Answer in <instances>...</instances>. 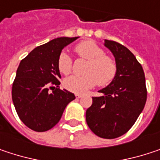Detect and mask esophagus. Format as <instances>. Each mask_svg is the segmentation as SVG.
Segmentation results:
<instances>
[{
  "instance_id": "obj_1",
  "label": "esophagus",
  "mask_w": 160,
  "mask_h": 160,
  "mask_svg": "<svg viewBox=\"0 0 160 160\" xmlns=\"http://www.w3.org/2000/svg\"><path fill=\"white\" fill-rule=\"evenodd\" d=\"M75 97H76L77 99H80V98H81V97H82V95L79 94V93H76V94H75Z\"/></svg>"
}]
</instances>
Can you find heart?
<instances>
[{
	"mask_svg": "<svg viewBox=\"0 0 160 160\" xmlns=\"http://www.w3.org/2000/svg\"><path fill=\"white\" fill-rule=\"evenodd\" d=\"M74 51L76 55L88 60L85 68V75H72L64 80V87L68 91L82 93L98 84L104 87L114 80L117 73V63L115 59L93 41H83L78 44ZM73 59L67 52L63 51L58 55V70L68 75L71 72Z\"/></svg>",
	"mask_w": 160,
	"mask_h": 160,
	"instance_id": "b5f03b06",
	"label": "heart"
}]
</instances>
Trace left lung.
<instances>
[{
  "instance_id": "left-lung-1",
  "label": "left lung",
  "mask_w": 160,
  "mask_h": 160,
  "mask_svg": "<svg viewBox=\"0 0 160 160\" xmlns=\"http://www.w3.org/2000/svg\"><path fill=\"white\" fill-rule=\"evenodd\" d=\"M115 58L117 73L109 85L101 90V97H92L86 111L90 129L100 138L112 139L124 135L138 120L147 102L145 73L134 54L124 46L105 40Z\"/></svg>"
}]
</instances>
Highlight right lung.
Here are the masks:
<instances>
[{
	"label": "right lung",
	"mask_w": 160,
	"mask_h": 160,
	"mask_svg": "<svg viewBox=\"0 0 160 160\" xmlns=\"http://www.w3.org/2000/svg\"><path fill=\"white\" fill-rule=\"evenodd\" d=\"M78 37H58L32 50L20 62L12 83V98L16 112L28 128L45 132L59 122L75 95L60 90L58 58Z\"/></svg>",
	"instance_id": "add662e5"
}]
</instances>
